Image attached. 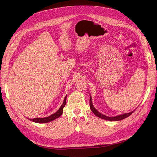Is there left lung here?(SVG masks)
Listing matches in <instances>:
<instances>
[{"label": "left lung", "instance_id": "1", "mask_svg": "<svg viewBox=\"0 0 157 157\" xmlns=\"http://www.w3.org/2000/svg\"><path fill=\"white\" fill-rule=\"evenodd\" d=\"M90 109H91L92 111L93 112V113L95 115L97 116L99 118H102V119H105V120H107V121H117L122 120V119H124V118H126L128 117H129L130 115H131L132 114L134 113V111H135V110H134V111H132L130 113L121 114V115H117L115 117H112L104 115H103V114H101V113H99L97 110V109L94 107L93 104H92V96H90Z\"/></svg>", "mask_w": 157, "mask_h": 157}]
</instances>
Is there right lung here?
Wrapping results in <instances>:
<instances>
[{"mask_svg":"<svg viewBox=\"0 0 157 157\" xmlns=\"http://www.w3.org/2000/svg\"><path fill=\"white\" fill-rule=\"evenodd\" d=\"M66 98H67V96L65 97L62 105H61L60 108L55 113L52 114V115H51L48 117H47L29 118V120H30L32 122H36V123H46V122H51L52 121L56 119V118H59L61 115H62V113H63V107H65V104H66Z\"/></svg>","mask_w":157,"mask_h":157,"instance_id":"1","label":"right lung"}]
</instances>
